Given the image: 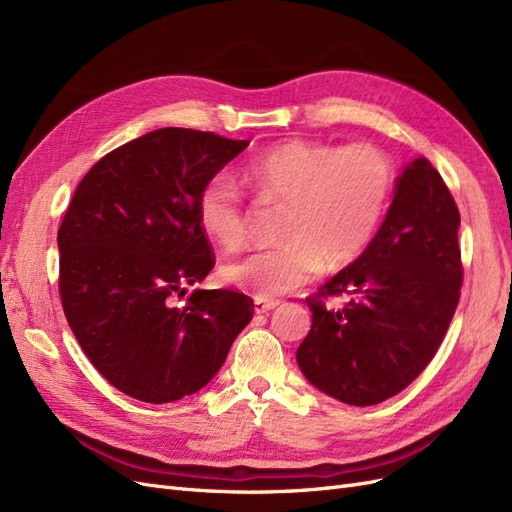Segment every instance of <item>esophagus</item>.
<instances>
[{"instance_id":"1","label":"esophagus","mask_w":512,"mask_h":512,"mask_svg":"<svg viewBox=\"0 0 512 512\" xmlns=\"http://www.w3.org/2000/svg\"><path fill=\"white\" fill-rule=\"evenodd\" d=\"M277 305H280L277 301H260V299H256V301H254V314H256V316L269 314L271 309H275Z\"/></svg>"}]
</instances>
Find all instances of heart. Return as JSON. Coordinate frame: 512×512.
Here are the masks:
<instances>
[{
  "label": "heart",
  "instance_id": "heart-1",
  "mask_svg": "<svg viewBox=\"0 0 512 512\" xmlns=\"http://www.w3.org/2000/svg\"><path fill=\"white\" fill-rule=\"evenodd\" d=\"M260 203L284 205L280 237L286 241L258 250L222 269V277L273 301L320 275L359 260L389 211L395 168L374 145H331L288 141L267 149L243 170ZM196 218L205 235L235 250L250 232L252 211L239 183L226 173L211 175L196 198Z\"/></svg>",
  "mask_w": 512,
  "mask_h": 512
}]
</instances>
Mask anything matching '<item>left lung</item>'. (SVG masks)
Instances as JSON below:
<instances>
[{
	"mask_svg": "<svg viewBox=\"0 0 512 512\" xmlns=\"http://www.w3.org/2000/svg\"><path fill=\"white\" fill-rule=\"evenodd\" d=\"M459 209L427 158L397 179L365 254L305 299L312 329L297 363L316 389L350 406L404 391L438 352L459 303ZM346 296L339 308L329 298Z\"/></svg>",
	"mask_w": 512,
	"mask_h": 512,
	"instance_id": "8db88e82",
	"label": "left lung"
}]
</instances>
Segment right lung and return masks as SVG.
<instances>
[{"mask_svg":"<svg viewBox=\"0 0 512 512\" xmlns=\"http://www.w3.org/2000/svg\"><path fill=\"white\" fill-rule=\"evenodd\" d=\"M247 145L153 130L91 166L61 220L66 320L100 374L138 401L168 404L203 389L254 316V301L235 290L175 299L215 267L198 192Z\"/></svg>","mask_w":512,"mask_h":512,"instance_id":"1","label":"right lung"}]
</instances>
